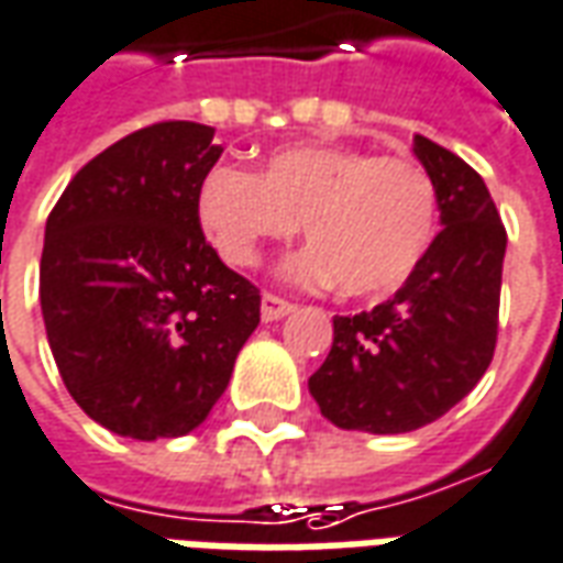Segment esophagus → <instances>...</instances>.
<instances>
[{
	"instance_id": "esophagus-1",
	"label": "esophagus",
	"mask_w": 563,
	"mask_h": 563,
	"mask_svg": "<svg viewBox=\"0 0 563 563\" xmlns=\"http://www.w3.org/2000/svg\"><path fill=\"white\" fill-rule=\"evenodd\" d=\"M297 309L290 300H282V297H275V294H263L261 302V318L263 321H282L285 314H290Z\"/></svg>"
}]
</instances>
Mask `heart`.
<instances>
[{"label": "heart", "instance_id": "heart-1", "mask_svg": "<svg viewBox=\"0 0 563 563\" xmlns=\"http://www.w3.org/2000/svg\"><path fill=\"white\" fill-rule=\"evenodd\" d=\"M437 187L409 157L342 145H288L257 175L221 163L197 194L202 233L230 266L249 269L269 242L302 224L300 282H330L349 297H385L416 273L437 230Z\"/></svg>", "mask_w": 563, "mask_h": 563}]
</instances>
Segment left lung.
Wrapping results in <instances>:
<instances>
[{
	"instance_id": "1",
	"label": "left lung",
	"mask_w": 563,
	"mask_h": 563,
	"mask_svg": "<svg viewBox=\"0 0 563 563\" xmlns=\"http://www.w3.org/2000/svg\"><path fill=\"white\" fill-rule=\"evenodd\" d=\"M437 187L442 230L390 300L333 318V345L309 378L321 416L342 430L406 433L445 416L492 364L506 227L482 175L416 135Z\"/></svg>"
}]
</instances>
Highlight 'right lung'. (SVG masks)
Segmentation results:
<instances>
[{
    "instance_id": "1",
    "label": "right lung",
    "mask_w": 563,
    "mask_h": 563,
    "mask_svg": "<svg viewBox=\"0 0 563 563\" xmlns=\"http://www.w3.org/2000/svg\"><path fill=\"white\" fill-rule=\"evenodd\" d=\"M194 121L135 130L81 166L47 214L38 297L71 400L133 440L209 418L261 290L211 249L197 218L224 147Z\"/></svg>"
}]
</instances>
